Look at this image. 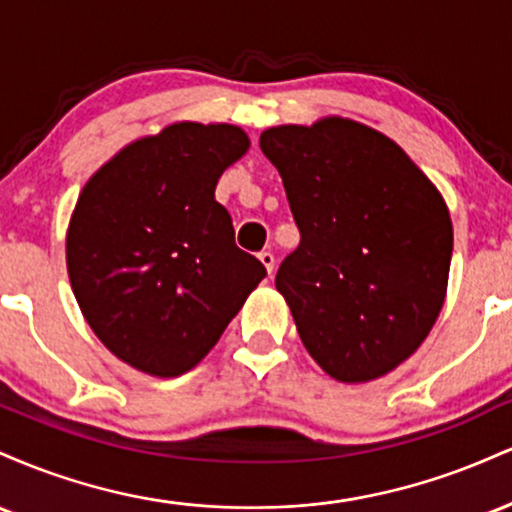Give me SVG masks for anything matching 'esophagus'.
I'll list each match as a JSON object with an SVG mask.
<instances>
[{
  "label": "esophagus",
  "mask_w": 512,
  "mask_h": 512,
  "mask_svg": "<svg viewBox=\"0 0 512 512\" xmlns=\"http://www.w3.org/2000/svg\"><path fill=\"white\" fill-rule=\"evenodd\" d=\"M260 262L264 264V269H267V274H272L274 272V255L269 250H262L260 252Z\"/></svg>",
  "instance_id": "34e87169"
}]
</instances>
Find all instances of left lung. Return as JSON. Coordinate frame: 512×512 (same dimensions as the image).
<instances>
[{
	"instance_id": "8db88e82",
	"label": "left lung",
	"mask_w": 512,
	"mask_h": 512,
	"mask_svg": "<svg viewBox=\"0 0 512 512\" xmlns=\"http://www.w3.org/2000/svg\"><path fill=\"white\" fill-rule=\"evenodd\" d=\"M284 180L301 245L276 291L301 342L339 383H370L424 344L448 291L452 221L424 170L349 117L260 134Z\"/></svg>"
}]
</instances>
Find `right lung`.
Here are the masks:
<instances>
[{
  "label": "right lung",
  "mask_w": 512,
  "mask_h": 512,
  "mask_svg": "<svg viewBox=\"0 0 512 512\" xmlns=\"http://www.w3.org/2000/svg\"><path fill=\"white\" fill-rule=\"evenodd\" d=\"M248 149L236 125L175 122L117 151L81 190L69 281L88 327L127 366L156 378L192 370L267 276L214 199Z\"/></svg>",
  "instance_id": "1"
}]
</instances>
